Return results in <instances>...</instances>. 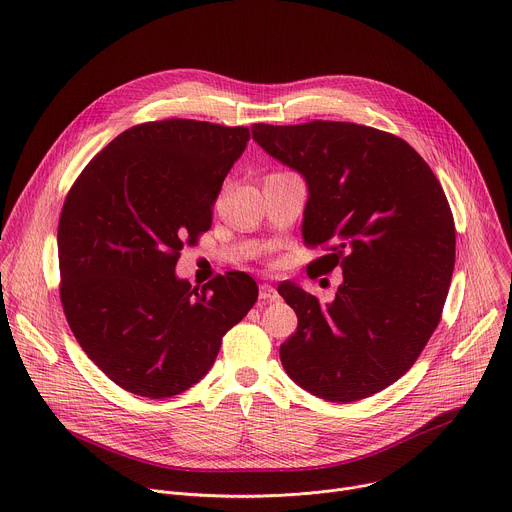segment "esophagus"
<instances>
[{"mask_svg":"<svg viewBox=\"0 0 512 512\" xmlns=\"http://www.w3.org/2000/svg\"><path fill=\"white\" fill-rule=\"evenodd\" d=\"M259 300H261L263 304L277 302V300H279L277 289H275L273 285H269V283H261V285H259Z\"/></svg>","mask_w":512,"mask_h":512,"instance_id":"34e87169","label":"esophagus"}]
</instances>
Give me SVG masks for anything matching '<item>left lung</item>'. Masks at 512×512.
I'll return each instance as SVG.
<instances>
[{"label": "left lung", "instance_id": "left-lung-1", "mask_svg": "<svg viewBox=\"0 0 512 512\" xmlns=\"http://www.w3.org/2000/svg\"><path fill=\"white\" fill-rule=\"evenodd\" d=\"M253 139L306 178L304 243L328 251L312 271L342 269L326 306L279 285L298 314L279 346L283 369L326 401L371 397L413 367L440 324L456 257L444 188L405 139L375 127L255 123Z\"/></svg>", "mask_w": 512, "mask_h": 512}]
</instances>
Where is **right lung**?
Segmentation results:
<instances>
[{
    "instance_id": "add662e5",
    "label": "right lung",
    "mask_w": 512,
    "mask_h": 512,
    "mask_svg": "<svg viewBox=\"0 0 512 512\" xmlns=\"http://www.w3.org/2000/svg\"><path fill=\"white\" fill-rule=\"evenodd\" d=\"M249 127L194 119L133 125L81 172L58 221L60 302L81 348L121 389L150 399L198 383L257 302L243 271L202 289L174 269L212 225Z\"/></svg>"
}]
</instances>
